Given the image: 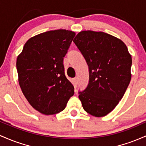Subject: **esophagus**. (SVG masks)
<instances>
[{
	"mask_svg": "<svg viewBox=\"0 0 146 146\" xmlns=\"http://www.w3.org/2000/svg\"><path fill=\"white\" fill-rule=\"evenodd\" d=\"M74 83H75V85H76V84H78V78L77 77H75V78H74Z\"/></svg>",
	"mask_w": 146,
	"mask_h": 146,
	"instance_id": "obj_1",
	"label": "esophagus"
}]
</instances>
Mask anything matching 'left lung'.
I'll return each instance as SVG.
<instances>
[{"label": "left lung", "instance_id": "1", "mask_svg": "<svg viewBox=\"0 0 146 146\" xmlns=\"http://www.w3.org/2000/svg\"><path fill=\"white\" fill-rule=\"evenodd\" d=\"M73 42L89 68V83L78 92V98L86 112L104 117L117 106L129 86L132 57L122 40L102 32L83 31Z\"/></svg>", "mask_w": 146, "mask_h": 146}]
</instances>
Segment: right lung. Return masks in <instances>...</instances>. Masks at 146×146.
<instances>
[{
  "label": "right lung",
  "mask_w": 146,
  "mask_h": 146,
  "mask_svg": "<svg viewBox=\"0 0 146 146\" xmlns=\"http://www.w3.org/2000/svg\"><path fill=\"white\" fill-rule=\"evenodd\" d=\"M75 33L49 31L31 38L16 60L19 82L29 104L43 114L61 112L74 94L65 75L63 58Z\"/></svg>",
  "instance_id": "obj_1"
}]
</instances>
